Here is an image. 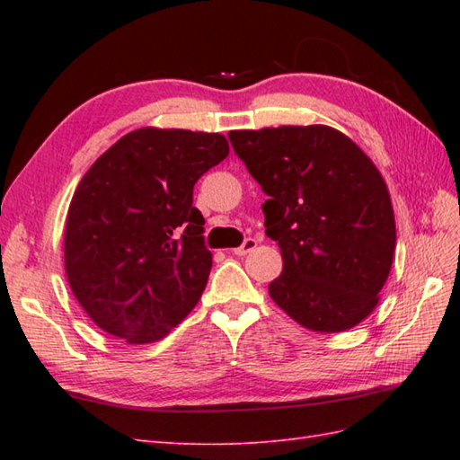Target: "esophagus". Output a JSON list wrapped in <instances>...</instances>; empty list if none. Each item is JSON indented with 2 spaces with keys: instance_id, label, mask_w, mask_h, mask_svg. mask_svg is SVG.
<instances>
[{
  "instance_id": "obj_1",
  "label": "esophagus",
  "mask_w": 460,
  "mask_h": 460,
  "mask_svg": "<svg viewBox=\"0 0 460 460\" xmlns=\"http://www.w3.org/2000/svg\"><path fill=\"white\" fill-rule=\"evenodd\" d=\"M255 249H257V241L255 239H245V243H243L241 247L233 249V252H235L237 257H245V255H249V252H252Z\"/></svg>"
}]
</instances>
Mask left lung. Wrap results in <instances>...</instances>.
<instances>
[{"label": "left lung", "instance_id": "8db88e82", "mask_svg": "<svg viewBox=\"0 0 460 460\" xmlns=\"http://www.w3.org/2000/svg\"><path fill=\"white\" fill-rule=\"evenodd\" d=\"M233 150L269 199L267 237L282 272L269 295L312 332L358 326L379 302L395 252V215L376 164L324 124L231 130Z\"/></svg>", "mask_w": 460, "mask_h": 460}]
</instances>
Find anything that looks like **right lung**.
Masks as SVG:
<instances>
[{
    "label": "right lung",
    "mask_w": 460,
    "mask_h": 460,
    "mask_svg": "<svg viewBox=\"0 0 460 460\" xmlns=\"http://www.w3.org/2000/svg\"><path fill=\"white\" fill-rule=\"evenodd\" d=\"M227 155L223 134L146 126L83 175L66 213L65 272L96 326L152 344L195 308L213 257L193 185Z\"/></svg>",
    "instance_id": "1"
}]
</instances>
